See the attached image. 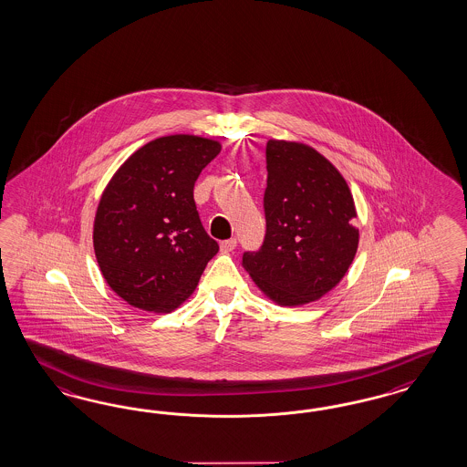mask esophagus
<instances>
[{"mask_svg":"<svg viewBox=\"0 0 467 467\" xmlns=\"http://www.w3.org/2000/svg\"><path fill=\"white\" fill-rule=\"evenodd\" d=\"M236 244H238V241H236V238H231V240L221 241V250H223V252H233V250L236 248Z\"/></svg>","mask_w":467,"mask_h":467,"instance_id":"1","label":"esophagus"}]
</instances>
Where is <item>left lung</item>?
I'll return each instance as SVG.
<instances>
[{"mask_svg":"<svg viewBox=\"0 0 467 467\" xmlns=\"http://www.w3.org/2000/svg\"><path fill=\"white\" fill-rule=\"evenodd\" d=\"M265 156L267 231L243 267L272 301L299 306L334 289L353 264L356 207L342 174L310 145L269 140Z\"/></svg>","mask_w":467,"mask_h":467,"instance_id":"8db88e82","label":"left lung"}]
</instances>
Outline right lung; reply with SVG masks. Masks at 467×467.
<instances>
[{
	"instance_id": "1",
	"label": "right lung",
	"mask_w": 467,
	"mask_h": 467,
	"mask_svg": "<svg viewBox=\"0 0 467 467\" xmlns=\"http://www.w3.org/2000/svg\"><path fill=\"white\" fill-rule=\"evenodd\" d=\"M221 143L170 135L128 157L106 186L94 221V252L109 287L128 305L170 313L197 287L219 252L193 200L198 174Z\"/></svg>"
}]
</instances>
